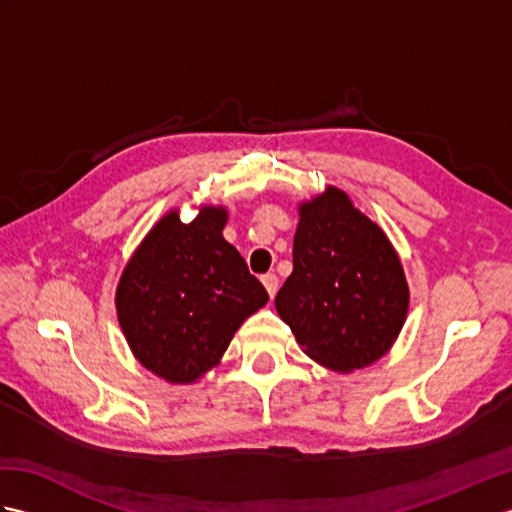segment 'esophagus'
<instances>
[{
    "mask_svg": "<svg viewBox=\"0 0 512 512\" xmlns=\"http://www.w3.org/2000/svg\"><path fill=\"white\" fill-rule=\"evenodd\" d=\"M262 284H264L266 292L270 295V299H273V297L277 295V290H279V279H277V275H273V273L264 275V277H262Z\"/></svg>",
    "mask_w": 512,
    "mask_h": 512,
    "instance_id": "34e87169",
    "label": "esophagus"
}]
</instances>
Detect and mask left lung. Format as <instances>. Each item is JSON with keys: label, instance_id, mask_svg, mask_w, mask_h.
Segmentation results:
<instances>
[{"label": "left lung", "instance_id": "1", "mask_svg": "<svg viewBox=\"0 0 512 512\" xmlns=\"http://www.w3.org/2000/svg\"><path fill=\"white\" fill-rule=\"evenodd\" d=\"M275 308L312 361L354 372L385 356L405 325L409 286L389 237L345 191L299 204L292 275Z\"/></svg>", "mask_w": 512, "mask_h": 512}]
</instances>
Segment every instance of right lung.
<instances>
[{
    "instance_id": "right-lung-1",
    "label": "right lung",
    "mask_w": 512,
    "mask_h": 512,
    "mask_svg": "<svg viewBox=\"0 0 512 512\" xmlns=\"http://www.w3.org/2000/svg\"><path fill=\"white\" fill-rule=\"evenodd\" d=\"M226 206H200L184 224L180 211L151 226L123 268L116 314L136 361L173 385H191L220 365L268 292L222 231Z\"/></svg>"
}]
</instances>
